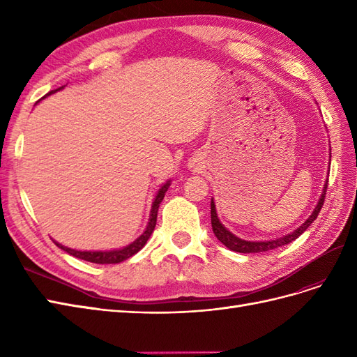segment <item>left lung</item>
<instances>
[{"label":"left lung","instance_id":"left-lung-1","mask_svg":"<svg viewBox=\"0 0 357 357\" xmlns=\"http://www.w3.org/2000/svg\"><path fill=\"white\" fill-rule=\"evenodd\" d=\"M326 189H328V181L325 183V188H323L321 192V197L316 205L314 211L311 213L310 218L302 223L298 229H295L294 232H290L282 238H275L271 241H245L238 238V236H235L232 232H229L228 229L225 228V226L220 223L219 218H218V213H215V205L214 201L211 199V226H213V232L214 235L218 236V240L229 248L232 252H238V253H261V252H268V250H273V248L277 247H282L286 245L291 241H295L301 234H304L307 231L308 226L317 219V215L323 207V202H325V197H326Z\"/></svg>","mask_w":357,"mask_h":357}]
</instances>
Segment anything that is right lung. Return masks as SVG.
<instances>
[{
    "mask_svg": "<svg viewBox=\"0 0 357 357\" xmlns=\"http://www.w3.org/2000/svg\"><path fill=\"white\" fill-rule=\"evenodd\" d=\"M62 88H63V86H62ZM62 88H58L55 91H50L47 95L55 93V92L61 91ZM169 185H171V183L167 181L165 185L159 189L158 195H156V198H155V201L152 204V211H150V219H149V225H147L146 231L142 235H139L134 243H131L129 245H126L123 248H119V250H110V252H80V250H74V248H68V247L62 245V244H59L56 241H55V244L58 247H61L63 252L70 253L71 256L83 259V261H88V262H92V264H119V262H122V261H126L128 257H131V256H134L135 253H138L139 250H142V248L146 245L147 240L150 238V235H152L155 226H156L159 204L162 202V199H164L165 192L168 190Z\"/></svg>",
    "mask_w": 357,
    "mask_h": 357,
    "instance_id": "add662e5",
    "label": "right lung"
}]
</instances>
